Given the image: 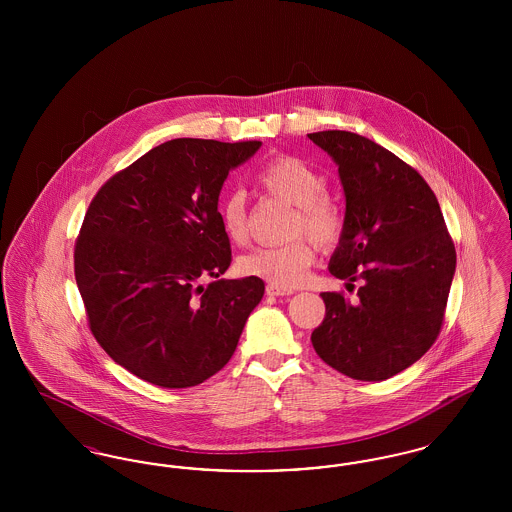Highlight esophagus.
Here are the masks:
<instances>
[{"label":"esophagus","mask_w":512,"mask_h":512,"mask_svg":"<svg viewBox=\"0 0 512 512\" xmlns=\"http://www.w3.org/2000/svg\"><path fill=\"white\" fill-rule=\"evenodd\" d=\"M293 290L290 288H280V286H274V284H268L267 295L270 297H284V295H292Z\"/></svg>","instance_id":"obj_1"}]
</instances>
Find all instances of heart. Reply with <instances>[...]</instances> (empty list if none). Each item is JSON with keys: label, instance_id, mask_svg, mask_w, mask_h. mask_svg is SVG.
Listing matches in <instances>:
<instances>
[{"label": "heart", "instance_id": "1", "mask_svg": "<svg viewBox=\"0 0 512 512\" xmlns=\"http://www.w3.org/2000/svg\"><path fill=\"white\" fill-rule=\"evenodd\" d=\"M257 184L288 205H293L292 234H305L320 247H330L340 240L341 215L326 197V178L297 157H278L267 163ZM220 226L226 238L242 244L247 236V209L240 192L226 195L220 203ZM315 249L307 240H295L278 247H259L240 259V270L247 276L267 280L280 288L299 286L311 265Z\"/></svg>", "mask_w": 512, "mask_h": 512}]
</instances>
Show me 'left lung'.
Returning <instances> with one entry per match:
<instances>
[{
    "label": "left lung",
    "mask_w": 512,
    "mask_h": 512,
    "mask_svg": "<svg viewBox=\"0 0 512 512\" xmlns=\"http://www.w3.org/2000/svg\"><path fill=\"white\" fill-rule=\"evenodd\" d=\"M338 165L345 197L328 270L355 282L359 303L320 293L326 317L311 341L341 374L380 382L436 341L457 267L455 245L426 180L386 147L345 130L307 134Z\"/></svg>",
    "instance_id": "obj_1"
}]
</instances>
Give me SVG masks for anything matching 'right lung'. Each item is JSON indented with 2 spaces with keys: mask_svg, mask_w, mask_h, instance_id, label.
I'll return each instance as SVG.
<instances>
[{
  "mask_svg": "<svg viewBox=\"0 0 512 512\" xmlns=\"http://www.w3.org/2000/svg\"><path fill=\"white\" fill-rule=\"evenodd\" d=\"M261 146L176 138L107 180L90 203L74 249L90 330L149 384L190 388L217 374L263 299L261 278H219L232 261L220 190Z\"/></svg>",
  "mask_w": 512,
  "mask_h": 512,
  "instance_id": "add662e5",
  "label": "right lung"
}]
</instances>
